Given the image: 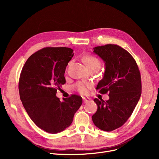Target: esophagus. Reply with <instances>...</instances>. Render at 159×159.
<instances>
[{
	"label": "esophagus",
	"instance_id": "obj_1",
	"mask_svg": "<svg viewBox=\"0 0 159 159\" xmlns=\"http://www.w3.org/2000/svg\"><path fill=\"white\" fill-rule=\"evenodd\" d=\"M83 100H84V103H87L90 101V99L88 98H83Z\"/></svg>",
	"mask_w": 159,
	"mask_h": 159
}]
</instances>
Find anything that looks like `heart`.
Instances as JSON below:
<instances>
[{
    "mask_svg": "<svg viewBox=\"0 0 159 159\" xmlns=\"http://www.w3.org/2000/svg\"><path fill=\"white\" fill-rule=\"evenodd\" d=\"M82 60L89 70L94 68H100L101 66H102V61H101V60L98 57L93 55L86 54L83 56ZM71 61L69 62L68 65V66L71 64ZM91 87H92V85L89 82H86V81H78V82H77L74 85V89L81 95H86L88 93L89 89Z\"/></svg>",
    "mask_w": 159,
    "mask_h": 159,
    "instance_id": "obj_1",
    "label": "heart"
}]
</instances>
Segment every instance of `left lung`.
<instances>
[{
    "mask_svg": "<svg viewBox=\"0 0 159 159\" xmlns=\"http://www.w3.org/2000/svg\"><path fill=\"white\" fill-rule=\"evenodd\" d=\"M93 52L105 62L103 78L96 89L109 93V99H94L98 110L93 115L95 125L105 131L121 127L131 116L141 95V78L136 61L116 44L95 47Z\"/></svg>",
    "mask_w": 159,
    "mask_h": 159,
    "instance_id": "obj_1",
    "label": "left lung"
}]
</instances>
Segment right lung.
<instances>
[{"instance_id":"add662e5","label":"right lung","mask_w":159,"mask_h":159,"mask_svg":"<svg viewBox=\"0 0 159 159\" xmlns=\"http://www.w3.org/2000/svg\"><path fill=\"white\" fill-rule=\"evenodd\" d=\"M66 47H47L31 55L22 69L18 89L20 100L32 121L44 131L55 134L73 121L82 98L71 95L61 102L57 89L66 83V66L74 56Z\"/></svg>"}]
</instances>
